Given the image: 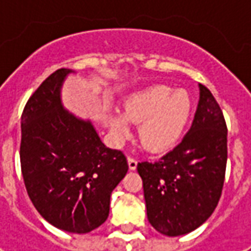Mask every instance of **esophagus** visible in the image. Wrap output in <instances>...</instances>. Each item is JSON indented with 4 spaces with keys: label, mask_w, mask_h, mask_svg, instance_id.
<instances>
[{
    "label": "esophagus",
    "mask_w": 251,
    "mask_h": 251,
    "mask_svg": "<svg viewBox=\"0 0 251 251\" xmlns=\"http://www.w3.org/2000/svg\"><path fill=\"white\" fill-rule=\"evenodd\" d=\"M128 168H130V170H135L137 169V165H138V162L134 159V158H128Z\"/></svg>",
    "instance_id": "obj_1"
}]
</instances>
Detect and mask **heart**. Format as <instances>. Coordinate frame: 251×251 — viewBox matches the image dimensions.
<instances>
[{"instance_id":"heart-1","label":"heart","mask_w":251,"mask_h":251,"mask_svg":"<svg viewBox=\"0 0 251 251\" xmlns=\"http://www.w3.org/2000/svg\"><path fill=\"white\" fill-rule=\"evenodd\" d=\"M193 113V101L186 91L155 85L134 92L123 103V114H109V128L116 138L130 134L131 123L138 126L141 144L151 152L172 150L181 140Z\"/></svg>"}]
</instances>
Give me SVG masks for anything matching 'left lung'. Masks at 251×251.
<instances>
[{"label": "left lung", "instance_id": "1", "mask_svg": "<svg viewBox=\"0 0 251 251\" xmlns=\"http://www.w3.org/2000/svg\"><path fill=\"white\" fill-rule=\"evenodd\" d=\"M193 124L176 148L159 160L141 162L147 215L166 236H181L201 226L222 193L227 159L225 119L212 93L198 85Z\"/></svg>", "mask_w": 251, "mask_h": 251}]
</instances>
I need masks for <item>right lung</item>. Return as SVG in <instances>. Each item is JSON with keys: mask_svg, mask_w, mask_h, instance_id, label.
<instances>
[{"mask_svg": "<svg viewBox=\"0 0 251 251\" xmlns=\"http://www.w3.org/2000/svg\"><path fill=\"white\" fill-rule=\"evenodd\" d=\"M61 68L37 88L22 114L21 166L39 214L70 233H89L109 217L111 191L128 170L121 151L100 141L89 119L65 109Z\"/></svg>", "mask_w": 251, "mask_h": 251, "instance_id": "obj_1", "label": "right lung"}]
</instances>
